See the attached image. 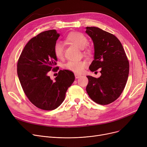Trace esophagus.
Wrapping results in <instances>:
<instances>
[{
	"instance_id": "esophagus-1",
	"label": "esophagus",
	"mask_w": 147,
	"mask_h": 147,
	"mask_svg": "<svg viewBox=\"0 0 147 147\" xmlns=\"http://www.w3.org/2000/svg\"><path fill=\"white\" fill-rule=\"evenodd\" d=\"M74 76H75L76 79H78V78H80V77H81V75L78 74H75Z\"/></svg>"
}]
</instances>
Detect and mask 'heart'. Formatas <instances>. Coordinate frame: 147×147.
I'll use <instances>...</instances> for the list:
<instances>
[{"mask_svg": "<svg viewBox=\"0 0 147 147\" xmlns=\"http://www.w3.org/2000/svg\"><path fill=\"white\" fill-rule=\"evenodd\" d=\"M66 41L74 45L80 49H83L84 53L89 55L90 53L89 49L85 48L88 43V38L80 32H72L66 37ZM53 53L58 59H62L64 56V46L61 42H57L53 47ZM86 65L85 61H70L64 65L67 70L80 74L83 72Z\"/></svg>", "mask_w": 147, "mask_h": 147, "instance_id": "1", "label": "heart"}]
</instances>
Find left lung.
I'll list each match as a JSON object with an SVG mask.
<instances>
[{
	"instance_id": "obj_1",
	"label": "left lung",
	"mask_w": 147,
	"mask_h": 147,
	"mask_svg": "<svg viewBox=\"0 0 147 147\" xmlns=\"http://www.w3.org/2000/svg\"><path fill=\"white\" fill-rule=\"evenodd\" d=\"M86 33L94 45V59L89 66L91 71L101 68V76H87L86 92L92 100L107 105L121 95L128 79L129 63L124 48L113 34L95 27H86Z\"/></svg>"
}]
</instances>
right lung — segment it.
<instances>
[{
    "mask_svg": "<svg viewBox=\"0 0 147 147\" xmlns=\"http://www.w3.org/2000/svg\"><path fill=\"white\" fill-rule=\"evenodd\" d=\"M59 34L56 30L45 31L33 37L22 51L17 63V74L22 88L30 101L38 109L53 110L65 97L74 82L72 71L59 70L55 80L48 73L58 67L53 47Z\"/></svg>",
    "mask_w": 147,
    "mask_h": 147,
    "instance_id": "add662e5",
    "label": "right lung"
}]
</instances>
